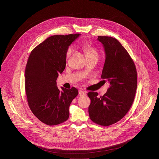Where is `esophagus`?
Masks as SVG:
<instances>
[{"label": "esophagus", "mask_w": 159, "mask_h": 159, "mask_svg": "<svg viewBox=\"0 0 159 159\" xmlns=\"http://www.w3.org/2000/svg\"><path fill=\"white\" fill-rule=\"evenodd\" d=\"M79 93L80 95H86V92L83 91L82 90H79Z\"/></svg>", "instance_id": "esophagus-1"}]
</instances>
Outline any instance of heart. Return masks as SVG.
<instances>
[{"mask_svg":"<svg viewBox=\"0 0 159 159\" xmlns=\"http://www.w3.org/2000/svg\"><path fill=\"white\" fill-rule=\"evenodd\" d=\"M84 50L86 53V55H87V54H97L96 50L90 45H88V44L85 45L84 46ZM72 50H73L72 47H69L68 48V49L66 52V57L67 58L69 57V56L71 54V52H72Z\"/></svg>","mask_w":159,"mask_h":159,"instance_id":"1","label":"heart"}]
</instances>
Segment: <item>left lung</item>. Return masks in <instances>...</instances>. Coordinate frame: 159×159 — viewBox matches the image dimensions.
<instances>
[{
	"mask_svg": "<svg viewBox=\"0 0 159 159\" xmlns=\"http://www.w3.org/2000/svg\"><path fill=\"white\" fill-rule=\"evenodd\" d=\"M103 44L105 61L101 78L110 87L103 96L89 92V107L91 120L102 126H109L120 120L134 102L137 85L135 65L128 52L115 38L98 36Z\"/></svg>",
	"mask_w": 159,
	"mask_h": 159,
	"instance_id": "obj_1",
	"label": "left lung"
}]
</instances>
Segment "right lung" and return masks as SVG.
Returning <instances> with one entry per match:
<instances>
[{
	"label": "right lung",
	"instance_id": "obj_1",
	"mask_svg": "<svg viewBox=\"0 0 159 159\" xmlns=\"http://www.w3.org/2000/svg\"><path fill=\"white\" fill-rule=\"evenodd\" d=\"M79 34L55 35L46 39L31 52L25 67V89L28 105L34 115L48 125L66 122L69 106L78 93L57 85L59 74L66 65V52Z\"/></svg>",
	"mask_w": 159,
	"mask_h": 159
}]
</instances>
